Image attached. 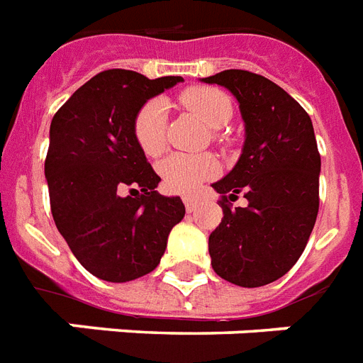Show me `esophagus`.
<instances>
[{
    "label": "esophagus",
    "instance_id": "esophagus-1",
    "mask_svg": "<svg viewBox=\"0 0 363 363\" xmlns=\"http://www.w3.org/2000/svg\"><path fill=\"white\" fill-rule=\"evenodd\" d=\"M182 201H184V207H186L188 213H194V211H196V207H198L196 199L190 198V196H184V198H182Z\"/></svg>",
    "mask_w": 363,
    "mask_h": 363
}]
</instances>
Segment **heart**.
Listing matches in <instances>:
<instances>
[{"instance_id": "heart-1", "label": "heart", "mask_w": 363, "mask_h": 363, "mask_svg": "<svg viewBox=\"0 0 363 363\" xmlns=\"http://www.w3.org/2000/svg\"><path fill=\"white\" fill-rule=\"evenodd\" d=\"M181 99L211 128L226 125L233 115L232 99L220 88H188ZM165 121L167 105L160 98L148 99L133 118V137L148 158H156L165 150ZM158 171L171 192L192 194L218 173V162L213 154H171L158 165Z\"/></svg>"}]
</instances>
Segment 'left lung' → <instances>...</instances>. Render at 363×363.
<instances>
[{
    "instance_id": "obj_1",
    "label": "left lung",
    "mask_w": 363,
    "mask_h": 363,
    "mask_svg": "<svg viewBox=\"0 0 363 363\" xmlns=\"http://www.w3.org/2000/svg\"><path fill=\"white\" fill-rule=\"evenodd\" d=\"M203 81L238 98L247 135L235 167L213 184L224 218L209 235L211 265L238 286H264L292 269L318 215L320 154L313 122L262 75L226 69ZM239 193L249 205L233 210L229 201Z\"/></svg>"
}]
</instances>
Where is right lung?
<instances>
[{
	"mask_svg": "<svg viewBox=\"0 0 363 363\" xmlns=\"http://www.w3.org/2000/svg\"><path fill=\"white\" fill-rule=\"evenodd\" d=\"M181 81L101 71L50 122L45 177L52 218L98 279L128 282L156 269L171 228L184 216L181 198L156 192L160 177L133 137L137 111Z\"/></svg>",
	"mask_w": 363,
	"mask_h": 363,
	"instance_id": "1",
	"label": "right lung"
}]
</instances>
